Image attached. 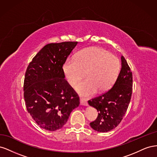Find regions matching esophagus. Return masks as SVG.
Returning <instances> with one entry per match:
<instances>
[{"mask_svg": "<svg viewBox=\"0 0 157 157\" xmlns=\"http://www.w3.org/2000/svg\"><path fill=\"white\" fill-rule=\"evenodd\" d=\"M80 105H84V106H88V102L86 101V99H84L83 98L80 99Z\"/></svg>", "mask_w": 157, "mask_h": 157, "instance_id": "obj_1", "label": "esophagus"}]
</instances>
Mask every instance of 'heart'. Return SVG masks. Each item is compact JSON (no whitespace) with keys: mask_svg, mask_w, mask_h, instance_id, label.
Listing matches in <instances>:
<instances>
[{"mask_svg":"<svg viewBox=\"0 0 157 157\" xmlns=\"http://www.w3.org/2000/svg\"><path fill=\"white\" fill-rule=\"evenodd\" d=\"M120 61L117 57L99 47H90L80 51L76 58H69L63 65L67 82L75 86L85 75L87 78L76 87L82 96H92L97 91L103 92L110 88L119 73Z\"/></svg>","mask_w":157,"mask_h":157,"instance_id":"heart-1","label":"heart"}]
</instances>
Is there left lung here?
I'll list each match as a JSON object with an SVG mask.
<instances>
[{"mask_svg": "<svg viewBox=\"0 0 157 157\" xmlns=\"http://www.w3.org/2000/svg\"><path fill=\"white\" fill-rule=\"evenodd\" d=\"M122 67L113 86L101 96L88 101L96 109L98 116L90 123L94 130L107 132L115 128L122 120L130 101L132 93V73L124 56Z\"/></svg>", "mask_w": 157, "mask_h": 157, "instance_id": "obj_1", "label": "left lung"}]
</instances>
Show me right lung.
<instances>
[{
	"instance_id": "obj_1",
	"label": "right lung",
	"mask_w": 157,
	"mask_h": 157,
	"mask_svg": "<svg viewBox=\"0 0 157 157\" xmlns=\"http://www.w3.org/2000/svg\"><path fill=\"white\" fill-rule=\"evenodd\" d=\"M78 42L46 44L27 68L23 90L27 111L36 124L56 131L78 107L77 94L65 79L63 65Z\"/></svg>"
}]
</instances>
